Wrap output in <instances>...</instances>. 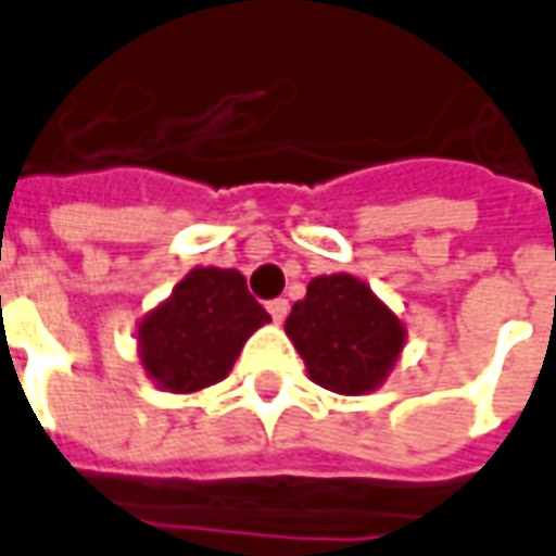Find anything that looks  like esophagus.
Wrapping results in <instances>:
<instances>
[{
    "mask_svg": "<svg viewBox=\"0 0 556 556\" xmlns=\"http://www.w3.org/2000/svg\"><path fill=\"white\" fill-rule=\"evenodd\" d=\"M267 312H270V318L277 320V324H282L286 320V315H289V300H267Z\"/></svg>",
    "mask_w": 556,
    "mask_h": 556,
    "instance_id": "esophagus-1",
    "label": "esophagus"
}]
</instances>
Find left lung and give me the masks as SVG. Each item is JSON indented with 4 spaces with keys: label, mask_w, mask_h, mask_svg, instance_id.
Masks as SVG:
<instances>
[{
    "label": "left lung",
    "mask_w": 556,
    "mask_h": 556,
    "mask_svg": "<svg viewBox=\"0 0 556 556\" xmlns=\"http://www.w3.org/2000/svg\"><path fill=\"white\" fill-rule=\"evenodd\" d=\"M286 332L312 382L339 394H365L392 371L404 348V324L351 274L315 277L294 303Z\"/></svg>",
    "instance_id": "8db88e82"
}]
</instances>
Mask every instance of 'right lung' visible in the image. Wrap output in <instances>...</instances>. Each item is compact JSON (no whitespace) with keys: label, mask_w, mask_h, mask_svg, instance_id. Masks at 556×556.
I'll return each instance as SVG.
<instances>
[{"label":"right lung","mask_w":556,"mask_h":556,"mask_svg":"<svg viewBox=\"0 0 556 556\" xmlns=\"http://www.w3.org/2000/svg\"><path fill=\"white\" fill-rule=\"evenodd\" d=\"M267 320L238 270L194 267L141 320V365L167 392H197L224 380L244 341Z\"/></svg>","instance_id":"1"}]
</instances>
